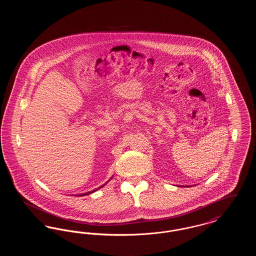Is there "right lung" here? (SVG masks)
<instances>
[{"instance_id": "1", "label": "right lung", "mask_w": 256, "mask_h": 256, "mask_svg": "<svg viewBox=\"0 0 256 256\" xmlns=\"http://www.w3.org/2000/svg\"><path fill=\"white\" fill-rule=\"evenodd\" d=\"M96 190H98V189H96ZM96 190H94V191H91V192H88V193H86V194H82V196L89 195V194H91V193H93V192H95V191H96Z\"/></svg>"}]
</instances>
